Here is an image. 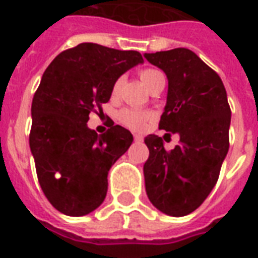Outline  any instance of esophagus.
Instances as JSON below:
<instances>
[{
    "mask_svg": "<svg viewBox=\"0 0 258 258\" xmlns=\"http://www.w3.org/2000/svg\"><path fill=\"white\" fill-rule=\"evenodd\" d=\"M134 140H135V142H142V141H144V138H142V135L135 134L134 135Z\"/></svg>",
    "mask_w": 258,
    "mask_h": 258,
    "instance_id": "1",
    "label": "esophagus"
}]
</instances>
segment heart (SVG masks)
<instances>
[{
    "mask_svg": "<svg viewBox=\"0 0 258 258\" xmlns=\"http://www.w3.org/2000/svg\"><path fill=\"white\" fill-rule=\"evenodd\" d=\"M140 76L142 83L149 88L159 77H162L163 74L156 69H145V70L141 72ZM120 87H121V79H118L113 85V96L117 95ZM118 120L125 127L135 130V131H141V130L145 128L146 121L149 120V114L145 112H141V110H134V109H123L121 112L118 113Z\"/></svg>",
    "mask_w": 258,
    "mask_h": 258,
    "instance_id": "b5f03b06",
    "label": "heart"
}]
</instances>
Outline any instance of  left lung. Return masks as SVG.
I'll return each mask as SVG.
<instances>
[{
	"instance_id": "8db88e82",
	"label": "left lung",
	"mask_w": 258,
	"mask_h": 258,
	"mask_svg": "<svg viewBox=\"0 0 258 258\" xmlns=\"http://www.w3.org/2000/svg\"><path fill=\"white\" fill-rule=\"evenodd\" d=\"M168 80L167 102L159 128L178 133L167 152L163 140L148 135L144 164L146 195L157 210L173 217L199 207L217 184L229 149L231 109L220 76L186 48L144 55Z\"/></svg>"
}]
</instances>
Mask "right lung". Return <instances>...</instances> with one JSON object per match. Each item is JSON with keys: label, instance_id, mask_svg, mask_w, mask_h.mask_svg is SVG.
I'll use <instances>...</instances> for the list:
<instances>
[{"label": "right lung", "instance_id": "1", "mask_svg": "<svg viewBox=\"0 0 258 258\" xmlns=\"http://www.w3.org/2000/svg\"><path fill=\"white\" fill-rule=\"evenodd\" d=\"M142 62L137 51L83 42L59 53L42 74L29 142L42 192L66 216H85L106 198L107 173L134 138L113 124L98 135L87 121L110 99L118 77Z\"/></svg>", "mask_w": 258, "mask_h": 258}]
</instances>
